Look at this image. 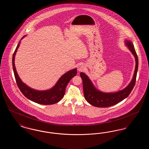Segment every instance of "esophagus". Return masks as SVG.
<instances>
[{
    "label": "esophagus",
    "mask_w": 149,
    "mask_h": 149,
    "mask_svg": "<svg viewBox=\"0 0 149 149\" xmlns=\"http://www.w3.org/2000/svg\"><path fill=\"white\" fill-rule=\"evenodd\" d=\"M85 66L83 64H79L78 66V70L79 71H83L85 69Z\"/></svg>",
    "instance_id": "obj_1"
}]
</instances>
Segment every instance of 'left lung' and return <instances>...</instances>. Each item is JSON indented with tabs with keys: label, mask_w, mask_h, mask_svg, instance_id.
Masks as SVG:
<instances>
[{
	"label": "left lung",
	"mask_w": 149,
	"mask_h": 149,
	"mask_svg": "<svg viewBox=\"0 0 149 149\" xmlns=\"http://www.w3.org/2000/svg\"><path fill=\"white\" fill-rule=\"evenodd\" d=\"M126 45L135 56L136 66L134 77L131 81L124 89L117 92L110 93L100 92L94 86L91 80L84 73L80 72V75L83 80L84 97L86 100L93 106L104 108L112 106L126 98L132 91L135 85L138 70V57L132 42L131 41L126 40Z\"/></svg>",
	"instance_id": "8db88e82"
}]
</instances>
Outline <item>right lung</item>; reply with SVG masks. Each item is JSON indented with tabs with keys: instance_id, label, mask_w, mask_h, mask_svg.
I'll list each match as a JSON object with an SVG mask.
<instances>
[{
	"instance_id": "obj_1",
	"label": "right lung",
	"mask_w": 149,
	"mask_h": 149,
	"mask_svg": "<svg viewBox=\"0 0 149 149\" xmlns=\"http://www.w3.org/2000/svg\"><path fill=\"white\" fill-rule=\"evenodd\" d=\"M19 44L20 42L18 43L14 51L12 57V64L14 77L17 84L19 90L27 98L38 104L43 105H50L56 103L63 98L65 93L66 85H68L71 79L77 75V69H74L66 72L59 79L56 85L48 91H38L31 89L22 81L15 70L14 65V57L18 48L19 46Z\"/></svg>"
}]
</instances>
